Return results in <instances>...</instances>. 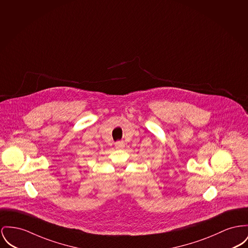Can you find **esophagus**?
Segmentation results:
<instances>
[{
  "label": "esophagus",
  "instance_id": "1",
  "mask_svg": "<svg viewBox=\"0 0 248 248\" xmlns=\"http://www.w3.org/2000/svg\"><path fill=\"white\" fill-rule=\"evenodd\" d=\"M115 147L117 149H123L125 147V144H124L123 141H118V142H116V144H115Z\"/></svg>",
  "mask_w": 248,
  "mask_h": 248
}]
</instances>
